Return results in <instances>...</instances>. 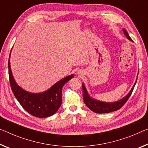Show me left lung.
Listing matches in <instances>:
<instances>
[{"instance_id": "8db88e82", "label": "left lung", "mask_w": 148, "mask_h": 148, "mask_svg": "<svg viewBox=\"0 0 148 148\" xmlns=\"http://www.w3.org/2000/svg\"><path fill=\"white\" fill-rule=\"evenodd\" d=\"M123 30V32L126 37L128 38V39L131 41V42H133L132 40L131 39L130 36L128 35L127 31L124 28L122 29ZM136 81H137V78H136V82L134 85H133L132 88H131V90H130V92L127 94L126 96L122 98V99L119 100V101H115V102H111V103H109V102H103L99 101V100L95 99L90 97L89 94L88 93V91L87 88L85 87V84L83 83L82 85H83V101L85 102L86 105L87 106V107L90 109L92 112L95 113H99V114H103V113H109L111 112H113V111H116L119 110L120 108H122V106L124 105V104L126 103V101H128L129 97H130L132 92L133 91L134 88V86L136 83Z\"/></svg>"}]
</instances>
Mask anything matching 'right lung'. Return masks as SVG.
Listing matches in <instances>:
<instances>
[{"instance_id": "1", "label": "right lung", "mask_w": 148, "mask_h": 148, "mask_svg": "<svg viewBox=\"0 0 148 148\" xmlns=\"http://www.w3.org/2000/svg\"><path fill=\"white\" fill-rule=\"evenodd\" d=\"M12 50V49H11ZM10 54L8 60V74L11 88L21 106L30 114L38 118H46L54 114L62 102V88L68 81L74 77L71 74L57 82L45 91L34 93L26 91L18 85L10 67Z\"/></svg>"}]
</instances>
